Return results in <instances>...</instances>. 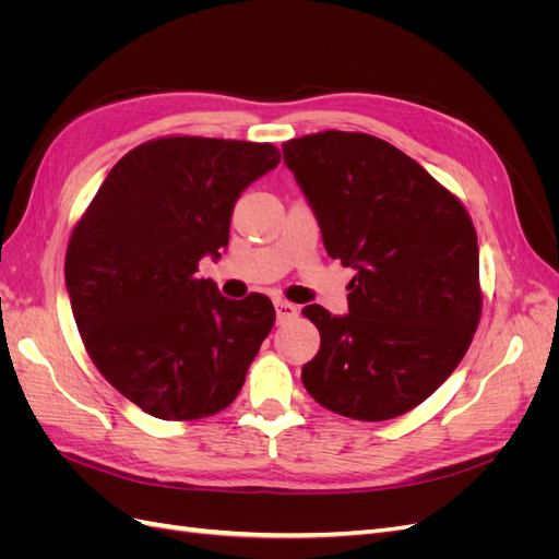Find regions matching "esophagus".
I'll return each mask as SVG.
<instances>
[{"instance_id":"1","label":"esophagus","mask_w":559,"mask_h":559,"mask_svg":"<svg viewBox=\"0 0 559 559\" xmlns=\"http://www.w3.org/2000/svg\"><path fill=\"white\" fill-rule=\"evenodd\" d=\"M275 312H277L280 324H282V321H286V319L298 317V308L292 306V302H286V300H275Z\"/></svg>"}]
</instances>
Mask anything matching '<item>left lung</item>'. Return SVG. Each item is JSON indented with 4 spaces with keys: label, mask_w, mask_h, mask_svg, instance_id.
Here are the masks:
<instances>
[{
    "label": "left lung",
    "mask_w": 559,
    "mask_h": 559,
    "mask_svg": "<svg viewBox=\"0 0 559 559\" xmlns=\"http://www.w3.org/2000/svg\"><path fill=\"white\" fill-rule=\"evenodd\" d=\"M282 154L329 257L354 270L347 314L302 308L321 345L300 380L352 419L408 413L450 378L478 329L476 228L425 167L373 134H306Z\"/></svg>",
    "instance_id": "1"
}]
</instances>
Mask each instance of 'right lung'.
Here are the masks:
<instances>
[{
  "label": "right lung",
  "mask_w": 559,
  "mask_h": 559,
  "mask_svg": "<svg viewBox=\"0 0 559 559\" xmlns=\"http://www.w3.org/2000/svg\"><path fill=\"white\" fill-rule=\"evenodd\" d=\"M280 151L207 138L132 148L99 186L64 259L72 314L93 364L158 419H198L233 403L275 324L267 296L230 300L198 277L222 259L247 186Z\"/></svg>",
  "instance_id": "right-lung-1"
}]
</instances>
